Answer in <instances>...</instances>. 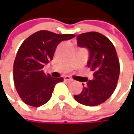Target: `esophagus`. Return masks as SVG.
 <instances>
[{
	"instance_id": "1",
	"label": "esophagus",
	"mask_w": 134,
	"mask_h": 134,
	"mask_svg": "<svg viewBox=\"0 0 134 134\" xmlns=\"http://www.w3.org/2000/svg\"><path fill=\"white\" fill-rule=\"evenodd\" d=\"M64 80H67V81H69V82H71V81H73V79L71 77H69V76H65V77H64Z\"/></svg>"
}]
</instances>
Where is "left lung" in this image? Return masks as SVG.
Listing matches in <instances>:
<instances>
[{
	"label": "left lung",
	"instance_id": "1",
	"mask_svg": "<svg viewBox=\"0 0 134 134\" xmlns=\"http://www.w3.org/2000/svg\"><path fill=\"white\" fill-rule=\"evenodd\" d=\"M77 40L78 46L90 51L87 65L94 71V79L89 80L83 91L74 97L82 104L98 106L110 97L117 86L120 65L116 48L107 37L97 32L80 34Z\"/></svg>",
	"mask_w": 134,
	"mask_h": 134
}]
</instances>
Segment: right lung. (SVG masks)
Listing matches in <instances>:
<instances>
[{
  "instance_id": "add662e5",
  "label": "right lung",
  "mask_w": 134,
  "mask_h": 134,
  "mask_svg": "<svg viewBox=\"0 0 134 134\" xmlns=\"http://www.w3.org/2000/svg\"><path fill=\"white\" fill-rule=\"evenodd\" d=\"M75 34H57L40 30L30 36L21 44L13 65V79L16 91L27 105L40 107L51 98L54 86L63 77H52L43 72L44 65L53 59L60 42Z\"/></svg>"
}]
</instances>
